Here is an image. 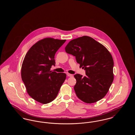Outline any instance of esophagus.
Segmentation results:
<instances>
[{
	"label": "esophagus",
	"mask_w": 135,
	"mask_h": 135,
	"mask_svg": "<svg viewBox=\"0 0 135 135\" xmlns=\"http://www.w3.org/2000/svg\"><path fill=\"white\" fill-rule=\"evenodd\" d=\"M67 75L68 76H69V77H72V76H73V74H70V73H67Z\"/></svg>",
	"instance_id": "obj_1"
}]
</instances>
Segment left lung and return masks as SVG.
Segmentation results:
<instances>
[{
    "label": "left lung",
    "instance_id": "left-lung-1",
    "mask_svg": "<svg viewBox=\"0 0 135 135\" xmlns=\"http://www.w3.org/2000/svg\"><path fill=\"white\" fill-rule=\"evenodd\" d=\"M65 51L75 56L77 63L86 71V75H74V89L77 97L86 103H95L107 94L114 79L112 57L108 50L94 39L83 36L74 39L65 47Z\"/></svg>",
    "mask_w": 135,
    "mask_h": 135
}]
</instances>
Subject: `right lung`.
Here are the masks:
<instances>
[{"label": "right lung", "mask_w": 135, "mask_h": 135, "mask_svg": "<svg viewBox=\"0 0 135 135\" xmlns=\"http://www.w3.org/2000/svg\"><path fill=\"white\" fill-rule=\"evenodd\" d=\"M50 37L41 39L27 52L21 68L22 79L28 95L35 101L47 104L58 95L66 78L64 73L51 72L55 55L66 41Z\"/></svg>", "instance_id": "obj_1"}]
</instances>
